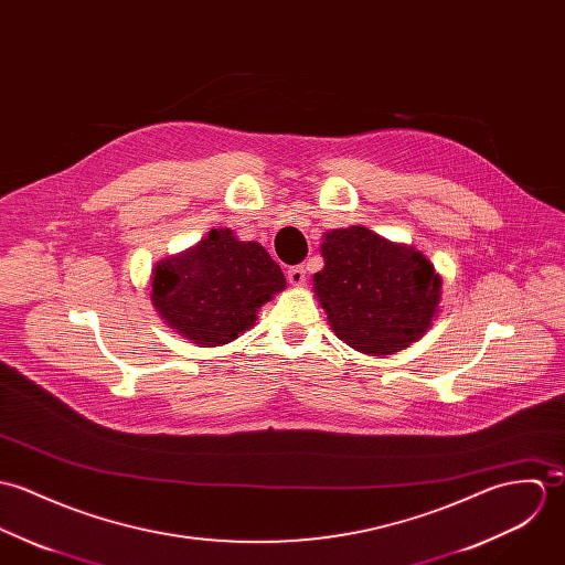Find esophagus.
Instances as JSON below:
<instances>
[{"label": "esophagus", "instance_id": "obj_1", "mask_svg": "<svg viewBox=\"0 0 565 565\" xmlns=\"http://www.w3.org/2000/svg\"><path fill=\"white\" fill-rule=\"evenodd\" d=\"M286 275H288V281H290L292 286H303V284H306V277H308L306 266H290V268L286 270Z\"/></svg>", "mask_w": 565, "mask_h": 565}]
</instances>
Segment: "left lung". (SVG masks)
I'll use <instances>...</instances> for the list:
<instances>
[{"label":"left lung","instance_id":"1","mask_svg":"<svg viewBox=\"0 0 565 565\" xmlns=\"http://www.w3.org/2000/svg\"><path fill=\"white\" fill-rule=\"evenodd\" d=\"M313 295L333 333L364 355H392L418 342L441 299V277L427 255L351 225L322 236Z\"/></svg>","mask_w":565,"mask_h":565}]
</instances>
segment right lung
I'll use <instances>...</instances> for the list:
<instances>
[{
    "label": "right lung",
    "instance_id": "1",
    "mask_svg": "<svg viewBox=\"0 0 565 565\" xmlns=\"http://www.w3.org/2000/svg\"><path fill=\"white\" fill-rule=\"evenodd\" d=\"M286 288L279 264L259 243L210 230L196 245L151 270V306L196 347H221L255 324L259 308Z\"/></svg>",
    "mask_w": 565,
    "mask_h": 565
}]
</instances>
